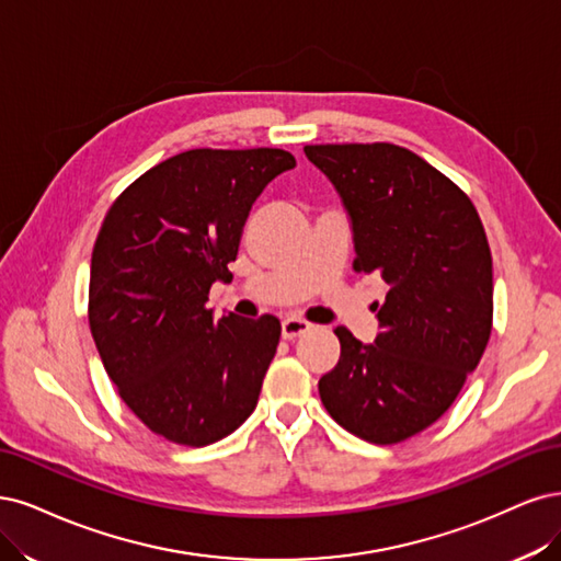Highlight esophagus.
Segmentation results:
<instances>
[{
    "label": "esophagus",
    "mask_w": 561,
    "mask_h": 561,
    "mask_svg": "<svg viewBox=\"0 0 561 561\" xmlns=\"http://www.w3.org/2000/svg\"><path fill=\"white\" fill-rule=\"evenodd\" d=\"M310 329H312V323H307L305 319L288 317V319L282 321V337L284 340H296V337L305 335Z\"/></svg>",
    "instance_id": "1"
}]
</instances>
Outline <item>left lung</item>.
I'll return each instance as SVG.
<instances>
[{
    "label": "left lung",
    "instance_id": "1",
    "mask_svg": "<svg viewBox=\"0 0 561 561\" xmlns=\"http://www.w3.org/2000/svg\"><path fill=\"white\" fill-rule=\"evenodd\" d=\"M354 238V270L389 284L373 345L337 327L319 379L331 417L375 445L401 443L455 403L492 333V254L468 195L396 144H317Z\"/></svg>",
    "mask_w": 561,
    "mask_h": 561
}]
</instances>
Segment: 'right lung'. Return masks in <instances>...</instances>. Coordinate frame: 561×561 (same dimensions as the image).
<instances>
[{"mask_svg": "<svg viewBox=\"0 0 561 561\" xmlns=\"http://www.w3.org/2000/svg\"><path fill=\"white\" fill-rule=\"evenodd\" d=\"M296 158L282 149H193L162 160L106 211L90 261L88 321L121 399L158 436L203 447L244 424L279 345V319L214 321L263 188Z\"/></svg>", "mask_w": 561, "mask_h": 561, "instance_id": "add662e5", "label": "right lung"}]
</instances>
